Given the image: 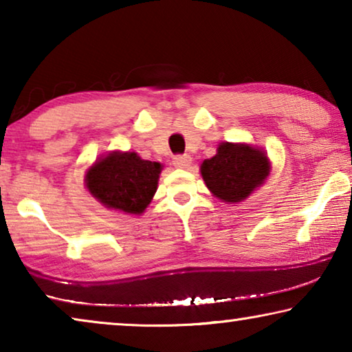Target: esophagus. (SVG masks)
<instances>
[{
    "instance_id": "obj_1",
    "label": "esophagus",
    "mask_w": 352,
    "mask_h": 352,
    "mask_svg": "<svg viewBox=\"0 0 352 352\" xmlns=\"http://www.w3.org/2000/svg\"><path fill=\"white\" fill-rule=\"evenodd\" d=\"M190 162H192V160H190L189 155H175V157H174V166H175V168L186 169V168H189Z\"/></svg>"
}]
</instances>
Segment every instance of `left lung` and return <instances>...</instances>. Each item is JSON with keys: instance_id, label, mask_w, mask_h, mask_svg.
<instances>
[{"instance_id": "left-lung-1", "label": "left lung", "mask_w": 352, "mask_h": 352, "mask_svg": "<svg viewBox=\"0 0 352 352\" xmlns=\"http://www.w3.org/2000/svg\"><path fill=\"white\" fill-rule=\"evenodd\" d=\"M201 177L217 199L236 204L264 183L270 164L265 153L248 144L222 142L212 158L201 163Z\"/></svg>"}]
</instances>
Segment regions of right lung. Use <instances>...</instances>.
Returning a JSON list of instances; mask_svg holds the SVG:
<instances>
[{
    "instance_id": "right-lung-1",
    "label": "right lung",
    "mask_w": 352,
    "mask_h": 352,
    "mask_svg": "<svg viewBox=\"0 0 352 352\" xmlns=\"http://www.w3.org/2000/svg\"><path fill=\"white\" fill-rule=\"evenodd\" d=\"M160 172L162 164L141 160L135 152H113L91 166L87 188L107 208L141 214L157 190Z\"/></svg>"
}]
</instances>
